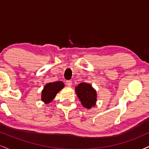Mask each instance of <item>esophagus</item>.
<instances>
[{
    "instance_id": "obj_1",
    "label": "esophagus",
    "mask_w": 149,
    "mask_h": 149,
    "mask_svg": "<svg viewBox=\"0 0 149 149\" xmlns=\"http://www.w3.org/2000/svg\"><path fill=\"white\" fill-rule=\"evenodd\" d=\"M66 85H67V86L71 87V85H72V81H71V80H66Z\"/></svg>"
}]
</instances>
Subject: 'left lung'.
Segmentation results:
<instances>
[{
    "instance_id": "left-lung-1",
    "label": "left lung",
    "mask_w": 149,
    "mask_h": 149,
    "mask_svg": "<svg viewBox=\"0 0 149 149\" xmlns=\"http://www.w3.org/2000/svg\"><path fill=\"white\" fill-rule=\"evenodd\" d=\"M76 92L82 105L87 109L95 106L97 101L96 91L88 83H81L76 88Z\"/></svg>"
}]
</instances>
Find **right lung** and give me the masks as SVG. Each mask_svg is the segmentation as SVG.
<instances>
[{"label": "right lung", "instance_id": "obj_1", "mask_svg": "<svg viewBox=\"0 0 149 149\" xmlns=\"http://www.w3.org/2000/svg\"><path fill=\"white\" fill-rule=\"evenodd\" d=\"M64 85L62 82L57 81L47 83L44 87L42 91V101L45 103H49L56 96L57 92L64 88Z\"/></svg>", "mask_w": 149, "mask_h": 149}]
</instances>
